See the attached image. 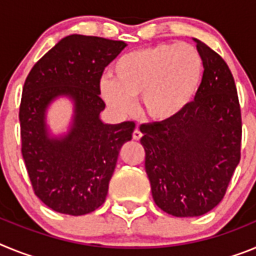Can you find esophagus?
<instances>
[{"label": "esophagus", "mask_w": 256, "mask_h": 256, "mask_svg": "<svg viewBox=\"0 0 256 256\" xmlns=\"http://www.w3.org/2000/svg\"><path fill=\"white\" fill-rule=\"evenodd\" d=\"M132 136H133V140H134V141H140L142 137V133H141V130L137 128V130H134V132H133Z\"/></svg>", "instance_id": "1"}]
</instances>
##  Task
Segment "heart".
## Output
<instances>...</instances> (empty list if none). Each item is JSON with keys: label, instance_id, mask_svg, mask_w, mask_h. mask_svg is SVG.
<instances>
[{"label": "heart", "instance_id": "1", "mask_svg": "<svg viewBox=\"0 0 256 256\" xmlns=\"http://www.w3.org/2000/svg\"><path fill=\"white\" fill-rule=\"evenodd\" d=\"M112 76L100 82L101 96L110 108L128 114L142 96L144 114L165 123L194 102L204 79V62L191 44H162L122 56Z\"/></svg>", "mask_w": 256, "mask_h": 256}]
</instances>
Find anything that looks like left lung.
I'll use <instances>...</instances> for the list:
<instances>
[{"instance_id": "obj_1", "label": "left lung", "mask_w": 256, "mask_h": 256, "mask_svg": "<svg viewBox=\"0 0 256 256\" xmlns=\"http://www.w3.org/2000/svg\"><path fill=\"white\" fill-rule=\"evenodd\" d=\"M195 40L204 62L195 101L173 120L140 126L154 201L174 216L214 209L241 159L242 122L234 76L220 55Z\"/></svg>"}]
</instances>
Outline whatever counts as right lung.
Masks as SVG:
<instances>
[{
	"mask_svg": "<svg viewBox=\"0 0 256 256\" xmlns=\"http://www.w3.org/2000/svg\"><path fill=\"white\" fill-rule=\"evenodd\" d=\"M123 40L72 34L52 47L29 72L19 108L22 155L36 196L55 212H92L105 202L122 146L136 124H104L100 97L104 70L124 50ZM76 102L70 134L50 139L44 112L55 96Z\"/></svg>",
	"mask_w": 256,
	"mask_h": 256,
	"instance_id": "right-lung-1",
	"label": "right lung"
}]
</instances>
